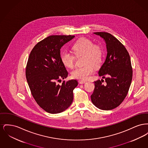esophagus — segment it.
<instances>
[{"label": "esophagus", "mask_w": 148, "mask_h": 148, "mask_svg": "<svg viewBox=\"0 0 148 148\" xmlns=\"http://www.w3.org/2000/svg\"><path fill=\"white\" fill-rule=\"evenodd\" d=\"M79 83L80 84H84L85 83H86V81H85V80H79Z\"/></svg>", "instance_id": "esophagus-1"}]
</instances>
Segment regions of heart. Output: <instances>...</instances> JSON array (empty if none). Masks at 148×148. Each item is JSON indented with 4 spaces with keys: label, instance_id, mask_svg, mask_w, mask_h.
Instances as JSON below:
<instances>
[{
    "label": "heart",
    "instance_id": "heart-1",
    "mask_svg": "<svg viewBox=\"0 0 148 148\" xmlns=\"http://www.w3.org/2000/svg\"><path fill=\"white\" fill-rule=\"evenodd\" d=\"M77 56L84 55V66L79 67L72 71L73 77L80 80H87L94 71V68L99 67L102 62L103 49L98 44H94L92 40L82 38L75 42L73 47ZM62 62L69 68H73L75 66L76 56L68 51H64L60 56Z\"/></svg>",
    "mask_w": 148,
    "mask_h": 148
}]
</instances>
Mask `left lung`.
Segmentation results:
<instances>
[{"label": "left lung", "instance_id": "left-lung-1", "mask_svg": "<svg viewBox=\"0 0 148 148\" xmlns=\"http://www.w3.org/2000/svg\"><path fill=\"white\" fill-rule=\"evenodd\" d=\"M105 40L107 50L106 61L99 71V75L105 79L94 82L91 95L93 104L104 110H112L123 101L129 91L133 77L130 56L125 47L110 33L95 32Z\"/></svg>", "mask_w": 148, "mask_h": 148}]
</instances>
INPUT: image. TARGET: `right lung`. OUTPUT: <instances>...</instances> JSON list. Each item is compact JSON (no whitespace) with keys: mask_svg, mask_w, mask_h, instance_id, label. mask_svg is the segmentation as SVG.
<instances>
[{"mask_svg":"<svg viewBox=\"0 0 148 148\" xmlns=\"http://www.w3.org/2000/svg\"><path fill=\"white\" fill-rule=\"evenodd\" d=\"M74 35H51L38 42L31 51L25 75L30 90L37 104L50 114L63 112L73 100L77 80L62 84L57 82L68 77V73L60 58V49Z\"/></svg>","mask_w":148,"mask_h":148,"instance_id":"right-lung-1","label":"right lung"}]
</instances>
